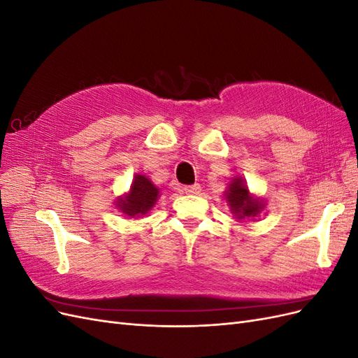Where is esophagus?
I'll list each match as a JSON object with an SVG mask.
<instances>
[{"label": "esophagus", "instance_id": "34e87169", "mask_svg": "<svg viewBox=\"0 0 358 358\" xmlns=\"http://www.w3.org/2000/svg\"><path fill=\"white\" fill-rule=\"evenodd\" d=\"M182 191L185 194H189V196H197V194H200V191H201V187L199 185V183H194V185L183 187Z\"/></svg>", "mask_w": 358, "mask_h": 358}]
</instances>
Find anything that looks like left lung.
Listing matches in <instances>:
<instances>
[{"instance_id": "left-lung-1", "label": "left lung", "mask_w": 358, "mask_h": 358, "mask_svg": "<svg viewBox=\"0 0 358 358\" xmlns=\"http://www.w3.org/2000/svg\"><path fill=\"white\" fill-rule=\"evenodd\" d=\"M224 196L234 218L239 221L255 218L266 208V200L249 191L248 183L242 176H234L231 179L224 191Z\"/></svg>"}]
</instances>
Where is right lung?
I'll use <instances>...</instances> for the list:
<instances>
[{"label": "right lung", "mask_w": 358, "mask_h": 358, "mask_svg": "<svg viewBox=\"0 0 358 358\" xmlns=\"http://www.w3.org/2000/svg\"><path fill=\"white\" fill-rule=\"evenodd\" d=\"M159 197V188L145 175H136L131 187L115 200V206L129 218H140L149 213Z\"/></svg>", "instance_id": "1"}]
</instances>
